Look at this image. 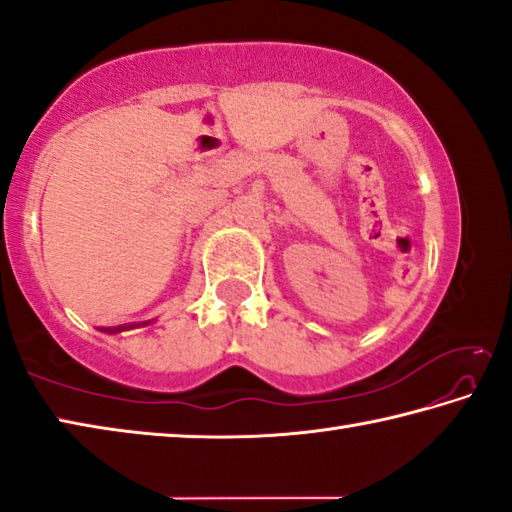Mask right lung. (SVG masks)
<instances>
[{
    "mask_svg": "<svg viewBox=\"0 0 512 512\" xmlns=\"http://www.w3.org/2000/svg\"><path fill=\"white\" fill-rule=\"evenodd\" d=\"M124 327H117V329H106V332H121Z\"/></svg>",
    "mask_w": 512,
    "mask_h": 512,
    "instance_id": "right-lung-1",
    "label": "right lung"
}]
</instances>
